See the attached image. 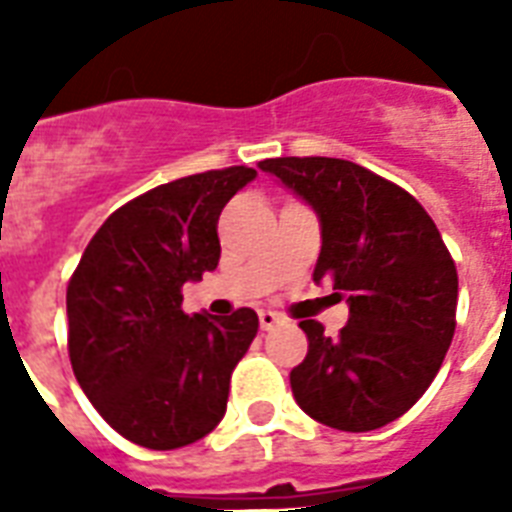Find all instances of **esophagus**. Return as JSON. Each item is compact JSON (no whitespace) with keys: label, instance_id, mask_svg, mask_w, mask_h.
Listing matches in <instances>:
<instances>
[{"label":"esophagus","instance_id":"obj_1","mask_svg":"<svg viewBox=\"0 0 512 512\" xmlns=\"http://www.w3.org/2000/svg\"><path fill=\"white\" fill-rule=\"evenodd\" d=\"M257 316H260V329H265V332L273 327H279V324H284V319H281L276 311H260Z\"/></svg>","mask_w":512,"mask_h":512}]
</instances>
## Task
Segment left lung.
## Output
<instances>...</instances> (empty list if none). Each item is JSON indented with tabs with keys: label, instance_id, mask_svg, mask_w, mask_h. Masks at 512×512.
Instances as JSON below:
<instances>
[{
	"label": "left lung",
	"instance_id": "8db88e82",
	"mask_svg": "<svg viewBox=\"0 0 512 512\" xmlns=\"http://www.w3.org/2000/svg\"><path fill=\"white\" fill-rule=\"evenodd\" d=\"M316 212L329 279L350 308L337 337L300 321L308 356L289 374L297 406L329 428L366 433L409 412L454 337L457 268L420 201L345 159L281 156L257 164Z\"/></svg>",
	"mask_w": 512,
	"mask_h": 512
}]
</instances>
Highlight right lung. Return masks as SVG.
<instances>
[{
	"label": "right lung",
	"instance_id": "add662e5",
	"mask_svg": "<svg viewBox=\"0 0 512 512\" xmlns=\"http://www.w3.org/2000/svg\"><path fill=\"white\" fill-rule=\"evenodd\" d=\"M249 167L180 177L100 225L68 281V356L100 417L127 441L180 449L217 428L257 313H183L180 289L215 271L217 217Z\"/></svg>",
	"mask_w": 512,
	"mask_h": 512
}]
</instances>
